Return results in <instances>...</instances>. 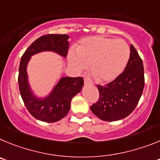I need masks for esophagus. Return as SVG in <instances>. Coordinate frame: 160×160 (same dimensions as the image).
I'll use <instances>...</instances> for the list:
<instances>
[{"instance_id": "obj_1", "label": "esophagus", "mask_w": 160, "mask_h": 160, "mask_svg": "<svg viewBox=\"0 0 160 160\" xmlns=\"http://www.w3.org/2000/svg\"><path fill=\"white\" fill-rule=\"evenodd\" d=\"M84 84L85 85H91L92 84V82L89 78H84Z\"/></svg>"}]
</instances>
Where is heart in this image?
I'll use <instances>...</instances> for the list:
<instances>
[{
	"label": "heart",
	"instance_id": "obj_1",
	"mask_svg": "<svg viewBox=\"0 0 160 160\" xmlns=\"http://www.w3.org/2000/svg\"><path fill=\"white\" fill-rule=\"evenodd\" d=\"M131 56L128 44L122 39L102 36L85 38L69 53L68 61L78 71L89 68L98 82H110L125 70Z\"/></svg>",
	"mask_w": 160,
	"mask_h": 160
}]
</instances>
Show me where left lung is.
I'll use <instances>...</instances> for the list:
<instances>
[{
    "label": "left lung",
    "mask_w": 160,
    "mask_h": 160,
    "mask_svg": "<svg viewBox=\"0 0 160 160\" xmlns=\"http://www.w3.org/2000/svg\"><path fill=\"white\" fill-rule=\"evenodd\" d=\"M97 87L99 98L90 110L100 119L108 122L122 119L135 110L143 90L144 69L142 59L132 45L124 71L114 81Z\"/></svg>",
    "instance_id": "1"
}]
</instances>
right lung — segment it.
Returning a JSON list of instances; mask_svg holds the SVG:
<instances>
[{
  "instance_id": "1",
  "label": "right lung",
  "mask_w": 160,
  "mask_h": 160,
  "mask_svg": "<svg viewBox=\"0 0 160 160\" xmlns=\"http://www.w3.org/2000/svg\"><path fill=\"white\" fill-rule=\"evenodd\" d=\"M70 37L66 34H47L38 38L22 55L19 66L18 85L25 107L37 119L46 122H58L64 118L70 109L71 100L82 90L84 81L82 77H63L51 93L43 98L33 94L28 82L26 71L31 56L43 51H53L66 58Z\"/></svg>"
}]
</instances>
